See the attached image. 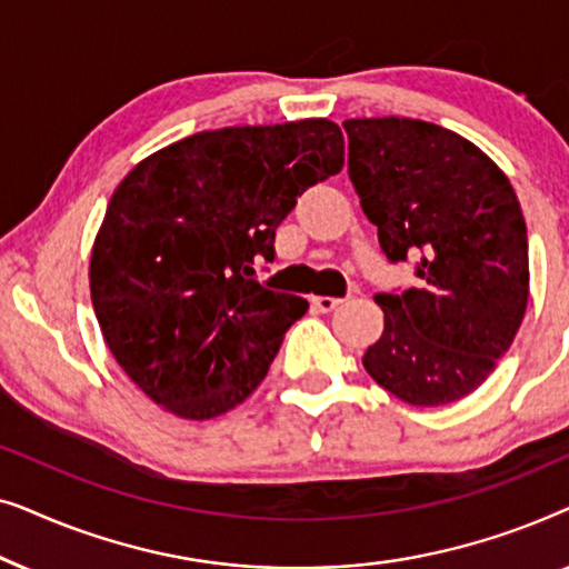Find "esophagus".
<instances>
[{
	"instance_id": "1",
	"label": "esophagus",
	"mask_w": 569,
	"mask_h": 569,
	"mask_svg": "<svg viewBox=\"0 0 569 569\" xmlns=\"http://www.w3.org/2000/svg\"><path fill=\"white\" fill-rule=\"evenodd\" d=\"M310 302H313V308L318 310V313H331V310L337 308L341 300L339 298H323V295H316V298L310 300Z\"/></svg>"
}]
</instances>
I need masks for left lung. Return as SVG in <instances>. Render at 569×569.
Masks as SVG:
<instances>
[{
    "label": "left lung",
    "instance_id": "1",
    "mask_svg": "<svg viewBox=\"0 0 569 569\" xmlns=\"http://www.w3.org/2000/svg\"><path fill=\"white\" fill-rule=\"evenodd\" d=\"M349 178L388 261L417 259V287L380 292L386 326L362 357L411 407L485 383L528 306V236L508 176L469 139L419 119H349Z\"/></svg>",
    "mask_w": 569,
    "mask_h": 569
}]
</instances>
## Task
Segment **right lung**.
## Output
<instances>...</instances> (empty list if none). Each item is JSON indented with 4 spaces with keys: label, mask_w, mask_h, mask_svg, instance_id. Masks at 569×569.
Here are the masks:
<instances>
[{
    "label": "right lung",
    "mask_w": 569,
    "mask_h": 569,
    "mask_svg": "<svg viewBox=\"0 0 569 569\" xmlns=\"http://www.w3.org/2000/svg\"><path fill=\"white\" fill-rule=\"evenodd\" d=\"M345 166L329 119L199 131L116 186L90 256V298L116 362L183 419L251 396L308 300L253 279L298 197Z\"/></svg>",
    "instance_id": "right-lung-1"
}]
</instances>
